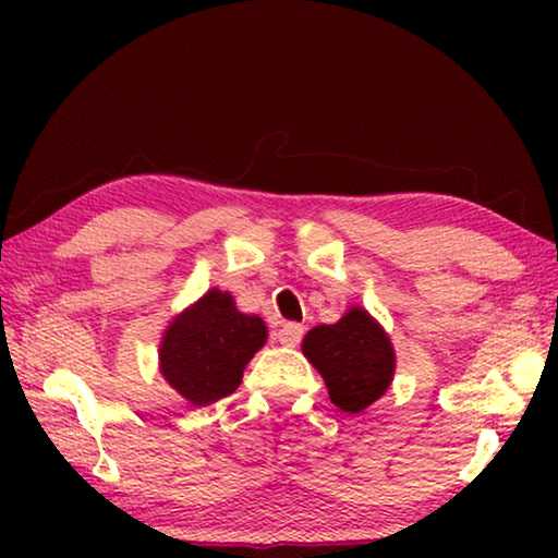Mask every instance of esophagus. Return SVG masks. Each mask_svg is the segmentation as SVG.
<instances>
[{"instance_id":"34e87169","label":"esophagus","mask_w":558,"mask_h":558,"mask_svg":"<svg viewBox=\"0 0 558 558\" xmlns=\"http://www.w3.org/2000/svg\"><path fill=\"white\" fill-rule=\"evenodd\" d=\"M302 335H304V327H302L300 323H287V325H281V327H279L277 340L281 342V345L294 348V345H300Z\"/></svg>"}]
</instances>
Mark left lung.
<instances>
[{"instance_id": "1", "label": "left lung", "mask_w": 558, "mask_h": 558, "mask_svg": "<svg viewBox=\"0 0 558 558\" xmlns=\"http://www.w3.org/2000/svg\"><path fill=\"white\" fill-rule=\"evenodd\" d=\"M302 353L325 378L330 401L348 414L368 409L393 380L391 338L363 307H350L335 325L312 327Z\"/></svg>"}]
</instances>
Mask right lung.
Here are the masks:
<instances>
[{
	"instance_id": "right-lung-1",
	"label": "right lung",
	"mask_w": 558,
	"mask_h": 558,
	"mask_svg": "<svg viewBox=\"0 0 558 558\" xmlns=\"http://www.w3.org/2000/svg\"><path fill=\"white\" fill-rule=\"evenodd\" d=\"M264 342V319L243 315L231 294L210 289L165 330L159 371L182 399L208 407L239 388L243 371Z\"/></svg>"
}]
</instances>
